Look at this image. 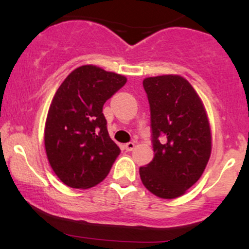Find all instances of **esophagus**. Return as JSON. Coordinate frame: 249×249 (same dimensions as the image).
Listing matches in <instances>:
<instances>
[{
  "mask_svg": "<svg viewBox=\"0 0 249 249\" xmlns=\"http://www.w3.org/2000/svg\"><path fill=\"white\" fill-rule=\"evenodd\" d=\"M124 148H125V150H126V151H132L133 148H134V142H127V144L124 145Z\"/></svg>",
  "mask_w": 249,
  "mask_h": 249,
  "instance_id": "34e87169",
  "label": "esophagus"
}]
</instances>
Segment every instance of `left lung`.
Segmentation results:
<instances>
[{
  "mask_svg": "<svg viewBox=\"0 0 249 249\" xmlns=\"http://www.w3.org/2000/svg\"><path fill=\"white\" fill-rule=\"evenodd\" d=\"M142 85L150 103L154 157L139 168L141 179L154 196L178 198L200 179L211 157L206 110L181 76L147 77Z\"/></svg>",
  "mask_w": 249,
  "mask_h": 249,
  "instance_id": "1",
  "label": "left lung"
}]
</instances>
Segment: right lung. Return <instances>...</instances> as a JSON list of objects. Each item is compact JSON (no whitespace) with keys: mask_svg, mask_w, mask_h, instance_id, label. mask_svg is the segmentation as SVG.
I'll return each instance as SVG.
<instances>
[{"mask_svg":"<svg viewBox=\"0 0 249 249\" xmlns=\"http://www.w3.org/2000/svg\"><path fill=\"white\" fill-rule=\"evenodd\" d=\"M125 83L126 77L118 73L82 65L56 91L45 122L44 145L51 168L67 186H96L121 153L108 136L103 105Z\"/></svg>","mask_w":249,"mask_h":249,"instance_id":"right-lung-1","label":"right lung"}]
</instances>
